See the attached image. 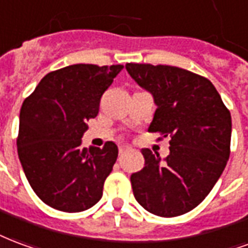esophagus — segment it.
I'll return each mask as SVG.
<instances>
[{
  "instance_id": "1",
  "label": "esophagus",
  "mask_w": 248,
  "mask_h": 248,
  "mask_svg": "<svg viewBox=\"0 0 248 248\" xmlns=\"http://www.w3.org/2000/svg\"><path fill=\"white\" fill-rule=\"evenodd\" d=\"M128 151H132V148L131 146H128V145H120V148H119V152L120 153H124V152H128Z\"/></svg>"
}]
</instances>
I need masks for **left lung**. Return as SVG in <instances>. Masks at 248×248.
Here are the masks:
<instances>
[{"label":"left lung","instance_id":"1","mask_svg":"<svg viewBox=\"0 0 248 248\" xmlns=\"http://www.w3.org/2000/svg\"><path fill=\"white\" fill-rule=\"evenodd\" d=\"M135 82L155 97L148 131L170 137L161 160L142 149L144 169L131 176L135 198L152 214L182 216L205 200L230 157L231 115L213 83L180 67L126 63Z\"/></svg>","mask_w":248,"mask_h":248}]
</instances>
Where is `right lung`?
I'll list each match as a JSON object with an SVG mask.
<instances>
[{
  "label": "right lung",
  "instance_id": "obj_1",
  "mask_svg": "<svg viewBox=\"0 0 248 248\" xmlns=\"http://www.w3.org/2000/svg\"><path fill=\"white\" fill-rule=\"evenodd\" d=\"M122 64H72L48 72L19 112L17 149L29 184L46 205L66 213L90 209L119 155L115 142L82 146L87 122Z\"/></svg>",
  "mask_w": 248,
  "mask_h": 248
}]
</instances>
